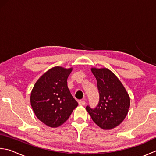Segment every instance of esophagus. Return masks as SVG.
I'll return each mask as SVG.
<instances>
[{
    "label": "esophagus",
    "instance_id": "1",
    "mask_svg": "<svg viewBox=\"0 0 156 156\" xmlns=\"http://www.w3.org/2000/svg\"><path fill=\"white\" fill-rule=\"evenodd\" d=\"M85 101H82V100H80V101H78V104H79V105H80V106H83V105H85Z\"/></svg>",
    "mask_w": 156,
    "mask_h": 156
}]
</instances>
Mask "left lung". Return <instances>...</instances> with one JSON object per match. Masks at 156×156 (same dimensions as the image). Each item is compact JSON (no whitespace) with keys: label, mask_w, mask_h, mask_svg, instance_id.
<instances>
[{"label":"left lung","mask_w":156,"mask_h":156,"mask_svg":"<svg viewBox=\"0 0 156 156\" xmlns=\"http://www.w3.org/2000/svg\"><path fill=\"white\" fill-rule=\"evenodd\" d=\"M97 79L99 101L95 108L86 109L93 122L104 130L112 129L122 122L130 108V97L123 84L107 68H91Z\"/></svg>","instance_id":"obj_1"}]
</instances>
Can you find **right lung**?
I'll use <instances>...</instances> for the list:
<instances>
[{
	"instance_id": "add662e5",
	"label": "right lung",
	"mask_w": 156,
	"mask_h": 156,
	"mask_svg": "<svg viewBox=\"0 0 156 156\" xmlns=\"http://www.w3.org/2000/svg\"><path fill=\"white\" fill-rule=\"evenodd\" d=\"M72 71V68L54 67L45 72L33 87L30 96L32 109L38 120L48 126H61L78 105L67 83Z\"/></svg>"
}]
</instances>
